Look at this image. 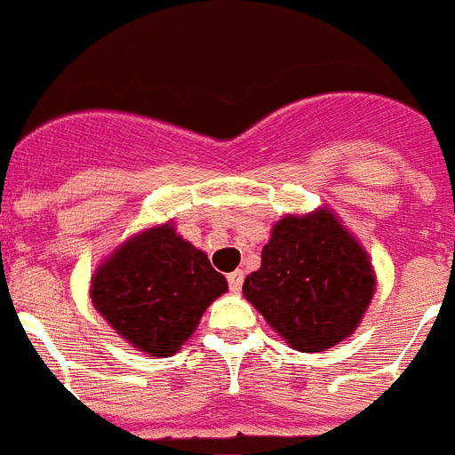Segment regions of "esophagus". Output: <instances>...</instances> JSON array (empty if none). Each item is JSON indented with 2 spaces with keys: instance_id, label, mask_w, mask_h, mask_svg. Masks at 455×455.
<instances>
[{
  "instance_id": "obj_1",
  "label": "esophagus",
  "mask_w": 455,
  "mask_h": 455,
  "mask_svg": "<svg viewBox=\"0 0 455 455\" xmlns=\"http://www.w3.org/2000/svg\"><path fill=\"white\" fill-rule=\"evenodd\" d=\"M243 279H244V275L240 270H235L228 275V286H231L233 293H238L240 288H243Z\"/></svg>"
}]
</instances>
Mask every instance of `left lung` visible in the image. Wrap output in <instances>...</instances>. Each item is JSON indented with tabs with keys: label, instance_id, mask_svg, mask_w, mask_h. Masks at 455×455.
<instances>
[{
	"label": "left lung",
	"instance_id": "1",
	"mask_svg": "<svg viewBox=\"0 0 455 455\" xmlns=\"http://www.w3.org/2000/svg\"><path fill=\"white\" fill-rule=\"evenodd\" d=\"M375 293L369 254L323 205L275 222L243 295L299 353H323L355 334Z\"/></svg>",
	"mask_w": 455,
	"mask_h": 455
}]
</instances>
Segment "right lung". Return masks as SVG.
<instances>
[{
  "label": "right lung",
  "instance_id": "right-lung-1",
  "mask_svg": "<svg viewBox=\"0 0 455 455\" xmlns=\"http://www.w3.org/2000/svg\"><path fill=\"white\" fill-rule=\"evenodd\" d=\"M228 291L172 222L141 228L102 259L91 302L118 337L148 357H172L199 327L204 311Z\"/></svg>",
  "mask_w": 455,
  "mask_h": 455
}]
</instances>
